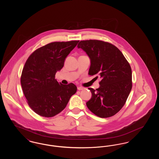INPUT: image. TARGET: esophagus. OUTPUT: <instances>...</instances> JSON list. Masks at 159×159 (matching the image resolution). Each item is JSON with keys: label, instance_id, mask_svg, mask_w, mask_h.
I'll return each mask as SVG.
<instances>
[{"label": "esophagus", "instance_id": "1", "mask_svg": "<svg viewBox=\"0 0 159 159\" xmlns=\"http://www.w3.org/2000/svg\"><path fill=\"white\" fill-rule=\"evenodd\" d=\"M83 89H84V88H83V87H80V86L77 87V89L79 91H82V90H83Z\"/></svg>", "mask_w": 159, "mask_h": 159}]
</instances>
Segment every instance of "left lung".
Masks as SVG:
<instances>
[{
    "label": "left lung",
    "instance_id": "1",
    "mask_svg": "<svg viewBox=\"0 0 159 159\" xmlns=\"http://www.w3.org/2000/svg\"><path fill=\"white\" fill-rule=\"evenodd\" d=\"M77 48L90 59L89 75H97L101 79L98 89L88 88L92 97L86 106L99 117L113 116L125 105L132 89V70L128 62L117 47L103 41L82 40Z\"/></svg>",
    "mask_w": 159,
    "mask_h": 159
}]
</instances>
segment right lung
Returning a JSON list of instances; mask_svg holds the SVG:
<instances>
[{"instance_id": "right-lung-1", "label": "right lung", "mask_w": 159, "mask_h": 159, "mask_svg": "<svg viewBox=\"0 0 159 159\" xmlns=\"http://www.w3.org/2000/svg\"><path fill=\"white\" fill-rule=\"evenodd\" d=\"M79 40L50 43L36 50L23 68L21 84L31 108L39 115L51 117L60 113L77 91L73 83L62 84L55 79Z\"/></svg>"}]
</instances>
